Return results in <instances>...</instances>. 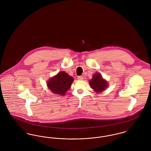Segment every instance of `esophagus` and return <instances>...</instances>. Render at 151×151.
Instances as JSON below:
<instances>
[{
  "label": "esophagus",
  "instance_id": "esophagus-1",
  "mask_svg": "<svg viewBox=\"0 0 151 151\" xmlns=\"http://www.w3.org/2000/svg\"><path fill=\"white\" fill-rule=\"evenodd\" d=\"M78 79L79 80H83V77L81 76H79L78 77Z\"/></svg>",
  "mask_w": 151,
  "mask_h": 151
}]
</instances>
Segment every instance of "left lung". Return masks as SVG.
I'll list each match as a JSON object with an SVG mask.
<instances>
[{"mask_svg": "<svg viewBox=\"0 0 151 151\" xmlns=\"http://www.w3.org/2000/svg\"><path fill=\"white\" fill-rule=\"evenodd\" d=\"M89 84L94 91L98 93L102 92L108 86V82L102 78L100 73L94 74L92 79L89 81Z\"/></svg>", "mask_w": 151, "mask_h": 151, "instance_id": "obj_1", "label": "left lung"}]
</instances>
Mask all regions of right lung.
I'll list each match as a JSON object with an SVG mask.
<instances>
[{
	"mask_svg": "<svg viewBox=\"0 0 151 151\" xmlns=\"http://www.w3.org/2000/svg\"><path fill=\"white\" fill-rule=\"evenodd\" d=\"M73 79L65 71L59 72L56 76L50 79L47 85L49 89L54 94L65 96L70 88Z\"/></svg>",
	"mask_w": 151,
	"mask_h": 151,
	"instance_id": "right-lung-1",
	"label": "right lung"
}]
</instances>
